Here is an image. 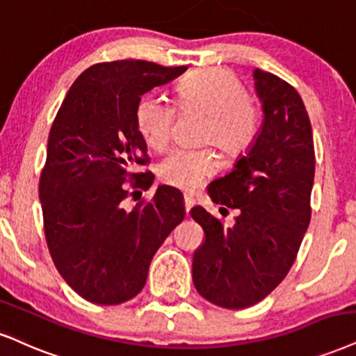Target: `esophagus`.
<instances>
[{"label": "esophagus", "mask_w": 356, "mask_h": 356, "mask_svg": "<svg viewBox=\"0 0 356 356\" xmlns=\"http://www.w3.org/2000/svg\"><path fill=\"white\" fill-rule=\"evenodd\" d=\"M183 201H185V211L188 213L193 208V204H195V200H193V196L185 195L183 196Z\"/></svg>", "instance_id": "esophagus-1"}]
</instances>
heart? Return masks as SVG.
<instances>
[{
  "label": "heart",
  "mask_w": 356,
  "mask_h": 356,
  "mask_svg": "<svg viewBox=\"0 0 356 356\" xmlns=\"http://www.w3.org/2000/svg\"><path fill=\"white\" fill-rule=\"evenodd\" d=\"M179 112L203 113L201 142H211L226 155H236L256 138L261 108L245 94L243 82L225 69H201L191 72L175 87ZM177 111L158 95L140 100L135 112L138 131L152 150L168 145ZM216 171V160L208 148H177L158 166V178L165 185L193 191Z\"/></svg>",
  "instance_id": "obj_1"
}]
</instances>
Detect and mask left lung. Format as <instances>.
I'll list each match as a JSON object with an SVG mask.
<instances>
[{
  "instance_id": "8db88e82",
  "label": "left lung",
  "mask_w": 356,
  "mask_h": 356,
  "mask_svg": "<svg viewBox=\"0 0 356 356\" xmlns=\"http://www.w3.org/2000/svg\"><path fill=\"white\" fill-rule=\"evenodd\" d=\"M254 81L264 111L261 134L234 170L208 186L214 203L241 214L225 227L201 206L190 211L204 231L193 254V282L225 309H248L282 282L312 216L315 150L305 105L274 74L256 69Z\"/></svg>"
}]
</instances>
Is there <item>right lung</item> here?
Here are the masks:
<instances>
[{
  "instance_id": "right-lung-1",
  "label": "right lung",
  "mask_w": 356,
  "mask_h": 356,
  "mask_svg": "<svg viewBox=\"0 0 356 356\" xmlns=\"http://www.w3.org/2000/svg\"><path fill=\"white\" fill-rule=\"evenodd\" d=\"M185 71L140 59L94 64L52 122L39 178L44 236L56 269L92 304L137 296L158 248L185 218L181 193L170 186L125 209L129 196L153 183L152 171H137L150 163L137 105Z\"/></svg>"
}]
</instances>
